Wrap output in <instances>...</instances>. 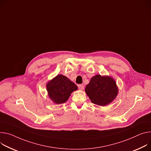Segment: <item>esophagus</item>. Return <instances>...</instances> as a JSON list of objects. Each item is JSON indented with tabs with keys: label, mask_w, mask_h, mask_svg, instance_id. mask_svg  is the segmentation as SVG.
<instances>
[{
	"label": "esophagus",
	"mask_w": 151,
	"mask_h": 151,
	"mask_svg": "<svg viewBox=\"0 0 151 151\" xmlns=\"http://www.w3.org/2000/svg\"><path fill=\"white\" fill-rule=\"evenodd\" d=\"M78 88L80 90H83L84 88V86L83 85L80 84V85H78Z\"/></svg>",
	"instance_id": "esophagus-1"
}]
</instances>
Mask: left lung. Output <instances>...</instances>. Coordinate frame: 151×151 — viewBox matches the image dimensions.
I'll list each match as a JSON object with an SVG mask.
<instances>
[{
    "label": "left lung",
    "mask_w": 151,
    "mask_h": 151,
    "mask_svg": "<svg viewBox=\"0 0 151 151\" xmlns=\"http://www.w3.org/2000/svg\"><path fill=\"white\" fill-rule=\"evenodd\" d=\"M85 91L92 103L104 106L116 98L119 88L111 76L96 75L91 78Z\"/></svg>",
    "instance_id": "obj_1"
}]
</instances>
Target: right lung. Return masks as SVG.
Instances as JSON below:
<instances>
[{"label": "right lung", "mask_w": 151, "mask_h": 151, "mask_svg": "<svg viewBox=\"0 0 151 151\" xmlns=\"http://www.w3.org/2000/svg\"><path fill=\"white\" fill-rule=\"evenodd\" d=\"M47 94L56 104L65 102L71 94L78 90L77 86L67 77L61 74L54 77L46 84Z\"/></svg>", "instance_id": "add662e5"}]
</instances>
